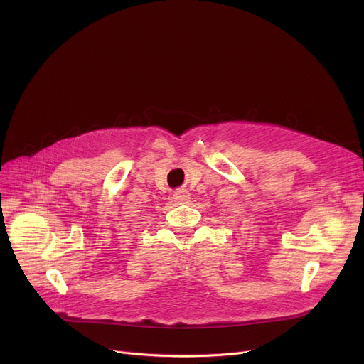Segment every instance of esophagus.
I'll list each match as a JSON object with an SVG mask.
<instances>
[{
  "label": "esophagus",
  "instance_id": "34e87169",
  "mask_svg": "<svg viewBox=\"0 0 364 364\" xmlns=\"http://www.w3.org/2000/svg\"><path fill=\"white\" fill-rule=\"evenodd\" d=\"M188 199H190V193L187 192V190H184V188H180V190H177V192L174 193V200L178 202V203H184Z\"/></svg>",
  "mask_w": 364,
  "mask_h": 364
}]
</instances>
